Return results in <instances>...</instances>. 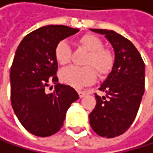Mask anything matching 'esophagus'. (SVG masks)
<instances>
[{
    "label": "esophagus",
    "mask_w": 153,
    "mask_h": 153,
    "mask_svg": "<svg viewBox=\"0 0 153 153\" xmlns=\"http://www.w3.org/2000/svg\"><path fill=\"white\" fill-rule=\"evenodd\" d=\"M77 92H78V95H79V97H80V98L84 97L87 94V92L84 91H77Z\"/></svg>",
    "instance_id": "34e87169"
}]
</instances>
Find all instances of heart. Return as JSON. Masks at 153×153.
<instances>
[{
  "instance_id": "heart-1",
  "label": "heart",
  "mask_w": 153,
  "mask_h": 153,
  "mask_svg": "<svg viewBox=\"0 0 153 153\" xmlns=\"http://www.w3.org/2000/svg\"><path fill=\"white\" fill-rule=\"evenodd\" d=\"M78 44L89 51L84 61V64L87 66H70L65 68L61 72L60 78L63 83L80 89L94 82L96 77L95 71L100 76L109 74L114 64V56L110 50L104 48L103 41L94 34L87 33L82 35L78 39ZM54 56L61 65L69 63L71 49L66 41H61L56 45Z\"/></svg>"
}]
</instances>
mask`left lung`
Returning a JSON list of instances; mask_svg holds the SVG:
<instances>
[{"label": "left lung", "mask_w": 153, "mask_h": 153, "mask_svg": "<svg viewBox=\"0 0 153 153\" xmlns=\"http://www.w3.org/2000/svg\"><path fill=\"white\" fill-rule=\"evenodd\" d=\"M104 34L115 52L112 71L95 93L96 105L90 113V124L103 137L123 134L136 119L145 91V63L136 47L114 30L91 29Z\"/></svg>", "instance_id": "left-lung-1"}]
</instances>
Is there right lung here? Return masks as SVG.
Returning <instances> with one entry per match:
<instances>
[{
  "label": "right lung",
  "instance_id": "right-lung-1",
  "mask_svg": "<svg viewBox=\"0 0 153 153\" xmlns=\"http://www.w3.org/2000/svg\"><path fill=\"white\" fill-rule=\"evenodd\" d=\"M78 32L63 25H48L23 38L10 69L11 104L20 123L37 137H49L63 125L66 111L79 98L69 85L58 83L56 45ZM49 82L53 93L44 91Z\"/></svg>",
  "mask_w": 153,
  "mask_h": 153
}]
</instances>
